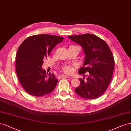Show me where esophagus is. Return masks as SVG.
Here are the masks:
<instances>
[{"instance_id":"esophagus-1","label":"esophagus","mask_w":131,"mask_h":131,"mask_svg":"<svg viewBox=\"0 0 131 131\" xmlns=\"http://www.w3.org/2000/svg\"><path fill=\"white\" fill-rule=\"evenodd\" d=\"M59 77L60 78H69V77L68 76H67V75H60L59 76Z\"/></svg>"}]
</instances>
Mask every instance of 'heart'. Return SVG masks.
Wrapping results in <instances>:
<instances>
[{"label": "heart", "instance_id": "heart-1", "mask_svg": "<svg viewBox=\"0 0 131 131\" xmlns=\"http://www.w3.org/2000/svg\"><path fill=\"white\" fill-rule=\"evenodd\" d=\"M63 71L64 72L66 73H71L72 72V69L71 67H67V66H65L64 67H63L62 68Z\"/></svg>", "mask_w": 131, "mask_h": 131}]
</instances>
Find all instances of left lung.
Returning a JSON list of instances; mask_svg holds the SVG:
<instances>
[{"label":"left lung","mask_w":131,"mask_h":131,"mask_svg":"<svg viewBox=\"0 0 131 131\" xmlns=\"http://www.w3.org/2000/svg\"><path fill=\"white\" fill-rule=\"evenodd\" d=\"M69 39L81 46L85 58L83 66L78 73L83 74L79 78V86L75 92L82 97L92 100L98 98L106 91L111 81L114 69V59L106 42L91 34L68 36ZM88 73L85 79L84 74Z\"/></svg>","instance_id":"obj_1"}]
</instances>
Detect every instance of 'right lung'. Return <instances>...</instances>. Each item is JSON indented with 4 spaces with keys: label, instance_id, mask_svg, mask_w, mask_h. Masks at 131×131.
Returning <instances> with one entry per match:
<instances>
[{
    "label": "right lung",
    "instance_id": "right-lung-1",
    "mask_svg": "<svg viewBox=\"0 0 131 131\" xmlns=\"http://www.w3.org/2000/svg\"><path fill=\"white\" fill-rule=\"evenodd\" d=\"M63 39L59 36L36 35L27 37L20 45L16 57V70L20 83L28 94L43 96L56 88L58 79L53 73L47 74L42 65Z\"/></svg>",
    "mask_w": 131,
    "mask_h": 131
}]
</instances>
